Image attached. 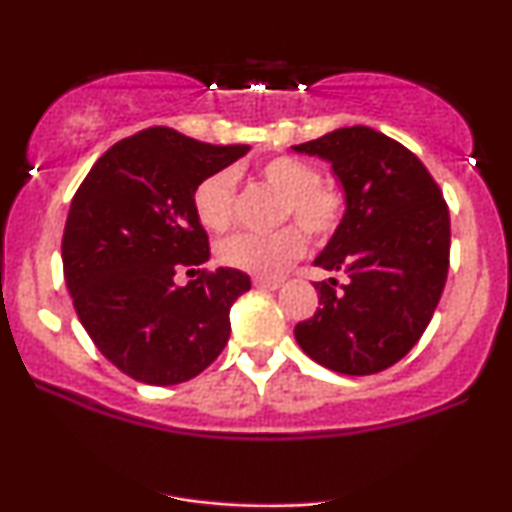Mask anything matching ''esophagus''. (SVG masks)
I'll list each match as a JSON object with an SVG mask.
<instances>
[{"label": "esophagus", "instance_id": "esophagus-1", "mask_svg": "<svg viewBox=\"0 0 512 512\" xmlns=\"http://www.w3.org/2000/svg\"><path fill=\"white\" fill-rule=\"evenodd\" d=\"M252 284L260 286V289H279L281 286V279H276V276H252Z\"/></svg>", "mask_w": 512, "mask_h": 512}]
</instances>
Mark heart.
Returning a JSON list of instances; mask_svg holds the SVG:
<instances>
[{"instance_id":"obj_1","label":"heart","mask_w":512,"mask_h":512,"mask_svg":"<svg viewBox=\"0 0 512 512\" xmlns=\"http://www.w3.org/2000/svg\"><path fill=\"white\" fill-rule=\"evenodd\" d=\"M257 175L281 192V219L301 221L317 240L330 238L346 211V195L339 182L320 178L310 161L279 154L257 163ZM192 209L197 221L211 233H223L236 211V175L216 170L192 190ZM305 250V233L298 223L274 233H236L219 245V257L228 267L252 274H276Z\"/></svg>"}]
</instances>
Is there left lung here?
<instances>
[{"instance_id": "obj_1", "label": "left lung", "mask_w": 512, "mask_h": 512, "mask_svg": "<svg viewBox=\"0 0 512 512\" xmlns=\"http://www.w3.org/2000/svg\"><path fill=\"white\" fill-rule=\"evenodd\" d=\"M332 163L346 211L317 267L320 308L296 342L320 366L373 375L395 366L431 322L448 279L450 211L438 182L407 146L356 125L293 146Z\"/></svg>"}]
</instances>
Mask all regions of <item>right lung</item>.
Masks as SVG:
<instances>
[{
  "instance_id": "obj_1",
  "label": "right lung",
  "mask_w": 512,
  "mask_h": 512,
  "mask_svg": "<svg viewBox=\"0 0 512 512\" xmlns=\"http://www.w3.org/2000/svg\"><path fill=\"white\" fill-rule=\"evenodd\" d=\"M248 151L151 127L110 146L76 190L62 236L64 281L98 351L139 383H185L228 342V313L250 276L199 269L209 236L192 190ZM182 268L200 276L178 287Z\"/></svg>"
}]
</instances>
